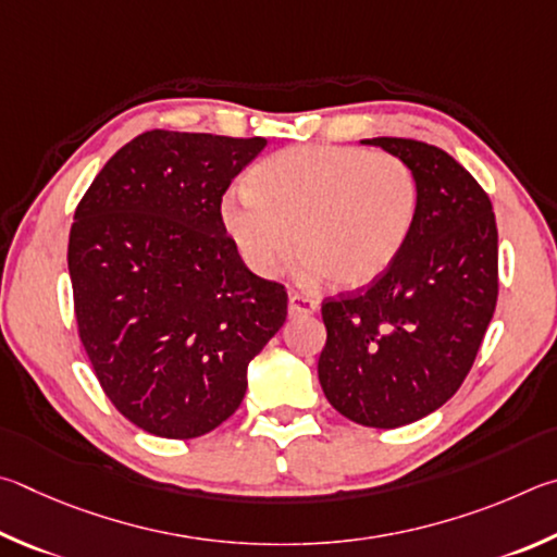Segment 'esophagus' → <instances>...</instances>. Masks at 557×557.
<instances>
[{
    "instance_id": "34e87169",
    "label": "esophagus",
    "mask_w": 557,
    "mask_h": 557,
    "mask_svg": "<svg viewBox=\"0 0 557 557\" xmlns=\"http://www.w3.org/2000/svg\"><path fill=\"white\" fill-rule=\"evenodd\" d=\"M318 310V300L315 298H308V296H300L290 290L288 294V313L290 315H310Z\"/></svg>"
}]
</instances>
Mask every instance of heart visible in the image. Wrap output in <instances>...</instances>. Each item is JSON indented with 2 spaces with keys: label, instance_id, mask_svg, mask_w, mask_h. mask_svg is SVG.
I'll use <instances>...</instances> for the list:
<instances>
[{
  "label": "heart",
  "instance_id": "1",
  "mask_svg": "<svg viewBox=\"0 0 557 557\" xmlns=\"http://www.w3.org/2000/svg\"><path fill=\"white\" fill-rule=\"evenodd\" d=\"M418 205L421 188L401 156L308 144L253 165L247 193L222 198L220 222L259 276H276L298 244L308 281L327 276L335 288L355 290L401 257Z\"/></svg>",
  "mask_w": 557,
  "mask_h": 557
}]
</instances>
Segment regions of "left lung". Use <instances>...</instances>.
<instances>
[{
	"mask_svg": "<svg viewBox=\"0 0 557 557\" xmlns=\"http://www.w3.org/2000/svg\"><path fill=\"white\" fill-rule=\"evenodd\" d=\"M411 165L421 205L401 257L374 284L323 300L320 386L367 428L433 413L470 374L499 296V234L490 195L437 146L379 136Z\"/></svg>",
	"mask_w": 557,
	"mask_h": 557,
	"instance_id": "obj_1",
	"label": "left lung"
}]
</instances>
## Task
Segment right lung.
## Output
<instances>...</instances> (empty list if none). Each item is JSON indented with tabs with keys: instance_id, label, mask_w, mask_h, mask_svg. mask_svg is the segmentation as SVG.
<instances>
[{
	"instance_id": "obj_1",
	"label": "right lung",
	"mask_w": 557,
	"mask_h": 557,
	"mask_svg": "<svg viewBox=\"0 0 557 557\" xmlns=\"http://www.w3.org/2000/svg\"><path fill=\"white\" fill-rule=\"evenodd\" d=\"M267 139L144 132L83 195L67 239L77 335L102 392L141 431L188 441L237 411L288 296L251 273L220 222Z\"/></svg>"
}]
</instances>
